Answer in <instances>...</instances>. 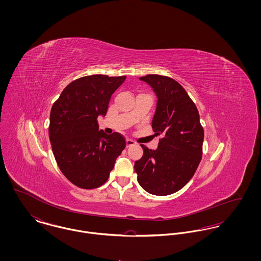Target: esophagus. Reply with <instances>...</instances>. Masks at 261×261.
I'll list each match as a JSON object with an SVG mask.
<instances>
[{"instance_id":"esophagus-1","label":"esophagus","mask_w":261,"mask_h":261,"mask_svg":"<svg viewBox=\"0 0 261 261\" xmlns=\"http://www.w3.org/2000/svg\"><path fill=\"white\" fill-rule=\"evenodd\" d=\"M136 145V143L133 141V140H129V139H127L126 140V147L128 148V147H132V146H135Z\"/></svg>"}]
</instances>
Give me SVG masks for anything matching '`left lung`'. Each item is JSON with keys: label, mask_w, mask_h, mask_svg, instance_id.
Listing matches in <instances>:
<instances>
[{"label": "left lung", "mask_w": 261, "mask_h": 261, "mask_svg": "<svg viewBox=\"0 0 261 261\" xmlns=\"http://www.w3.org/2000/svg\"><path fill=\"white\" fill-rule=\"evenodd\" d=\"M140 79L158 96L151 126L154 135L162 137L156 149L141 145L144 155L135 170L144 190L166 196L181 190L194 176L202 160L204 129L196 105L179 82L158 74Z\"/></svg>", "instance_id": "1"}]
</instances>
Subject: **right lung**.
I'll list each match as a JSON object with an SVG mask.
<instances>
[{
    "mask_svg": "<svg viewBox=\"0 0 261 261\" xmlns=\"http://www.w3.org/2000/svg\"><path fill=\"white\" fill-rule=\"evenodd\" d=\"M126 76L88 75L70 82L53 103L49 139L62 174L81 189H95L110 177L116 158L126 146L118 133L98 130L112 93Z\"/></svg>",
    "mask_w": 261,
    "mask_h": 261,
    "instance_id": "obj_1",
    "label": "right lung"
}]
</instances>
